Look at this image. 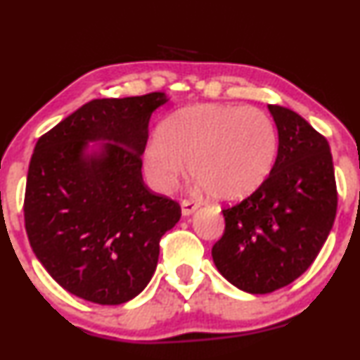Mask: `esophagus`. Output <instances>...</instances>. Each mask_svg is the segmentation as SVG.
<instances>
[{"instance_id": "obj_1", "label": "esophagus", "mask_w": 360, "mask_h": 360, "mask_svg": "<svg viewBox=\"0 0 360 360\" xmlns=\"http://www.w3.org/2000/svg\"><path fill=\"white\" fill-rule=\"evenodd\" d=\"M181 207H183L184 216H191L194 211L198 210V205L194 201H191V199H183V201H181Z\"/></svg>"}]
</instances>
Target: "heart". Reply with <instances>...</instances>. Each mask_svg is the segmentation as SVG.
<instances>
[{"label": "heart", "mask_w": 360, "mask_h": 360, "mask_svg": "<svg viewBox=\"0 0 360 360\" xmlns=\"http://www.w3.org/2000/svg\"><path fill=\"white\" fill-rule=\"evenodd\" d=\"M278 153V134L270 115L257 107L198 103L174 112L161 124L158 141L144 153L149 183L171 191L184 164L218 201L248 198L266 181Z\"/></svg>", "instance_id": "obj_1"}]
</instances>
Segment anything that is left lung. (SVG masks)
I'll return each instance as SVG.
<instances>
[{
    "label": "left lung",
    "instance_id": "1",
    "mask_svg": "<svg viewBox=\"0 0 360 360\" xmlns=\"http://www.w3.org/2000/svg\"><path fill=\"white\" fill-rule=\"evenodd\" d=\"M268 110L278 129L274 169L253 194L224 207V233L211 250L219 274L257 295L287 287L304 274L337 213L327 139L287 107Z\"/></svg>",
    "mask_w": 360,
    "mask_h": 360
}]
</instances>
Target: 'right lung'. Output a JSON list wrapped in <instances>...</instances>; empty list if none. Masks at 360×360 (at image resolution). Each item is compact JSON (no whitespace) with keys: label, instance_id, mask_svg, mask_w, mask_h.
I'll return each mask as SVG.
<instances>
[{"label":"right lung","instance_id":"1","mask_svg":"<svg viewBox=\"0 0 360 360\" xmlns=\"http://www.w3.org/2000/svg\"><path fill=\"white\" fill-rule=\"evenodd\" d=\"M166 94L95 98L34 146L25 191L33 253L56 283L98 305L132 300L153 278L181 206L142 179L149 119ZM107 140L98 153L89 141Z\"/></svg>","mask_w":360,"mask_h":360}]
</instances>
